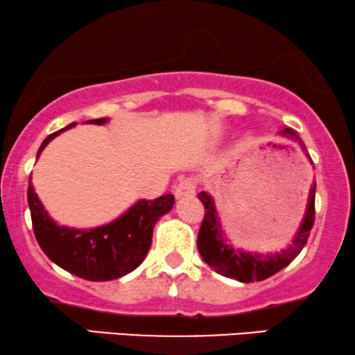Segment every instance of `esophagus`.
Instances as JSON below:
<instances>
[{"label":"esophagus","mask_w":355,"mask_h":355,"mask_svg":"<svg viewBox=\"0 0 355 355\" xmlns=\"http://www.w3.org/2000/svg\"><path fill=\"white\" fill-rule=\"evenodd\" d=\"M195 182L193 180H182L178 183L177 187H175V196L177 198H185V196H191L195 195Z\"/></svg>","instance_id":"esophagus-1"}]
</instances>
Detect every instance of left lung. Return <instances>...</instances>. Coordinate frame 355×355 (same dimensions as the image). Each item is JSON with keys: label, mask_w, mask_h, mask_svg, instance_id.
Masks as SVG:
<instances>
[{"label": "left lung", "mask_w": 355, "mask_h": 355, "mask_svg": "<svg viewBox=\"0 0 355 355\" xmlns=\"http://www.w3.org/2000/svg\"><path fill=\"white\" fill-rule=\"evenodd\" d=\"M279 135L296 140L300 144L302 153L307 157V160L313 164L309 153H307L306 145L302 144V140L296 132L293 129H284L279 132ZM198 198L205 207V218L202 221V226H200L198 241H196L200 254H202L203 261L213 268L218 275L232 277V279L240 281V283L263 281L288 266L301 253V250L307 243V238H309L311 228L314 225L315 182H313L309 189L304 216H302V221L296 234L293 236V241L281 251H275V253L268 254L256 253V251L251 253V251L240 250V248L232 245V241L226 238L223 228H221L220 215L216 211L213 196L208 191H200Z\"/></svg>", "instance_id": "8db88e82"}]
</instances>
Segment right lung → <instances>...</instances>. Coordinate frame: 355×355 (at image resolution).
I'll return each instance as SVG.
<instances>
[{
  "instance_id": "right-lung-1",
  "label": "right lung",
  "mask_w": 355,
  "mask_h": 355,
  "mask_svg": "<svg viewBox=\"0 0 355 355\" xmlns=\"http://www.w3.org/2000/svg\"><path fill=\"white\" fill-rule=\"evenodd\" d=\"M109 119H96L87 123L104 125ZM78 125L69 123L48 135L41 144L37 157L54 137ZM175 196L166 193L155 200H139L119 218L96 228L78 230L58 225L51 218L29 177L28 205L33 230L41 250L51 261L71 275L87 281H110L129 275L140 266L152 245L153 226L173 208Z\"/></svg>"
}]
</instances>
